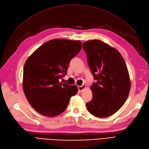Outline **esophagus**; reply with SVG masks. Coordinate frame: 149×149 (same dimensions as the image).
I'll return each mask as SVG.
<instances>
[{
	"instance_id": "1",
	"label": "esophagus",
	"mask_w": 149,
	"mask_h": 149,
	"mask_svg": "<svg viewBox=\"0 0 149 149\" xmlns=\"http://www.w3.org/2000/svg\"><path fill=\"white\" fill-rule=\"evenodd\" d=\"M86 86L85 84H83L82 86H79L78 87V90L79 92H82L83 90L86 88Z\"/></svg>"
}]
</instances>
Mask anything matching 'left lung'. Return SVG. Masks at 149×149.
Here are the masks:
<instances>
[{
    "instance_id": "obj_1",
    "label": "left lung",
    "mask_w": 149,
    "mask_h": 149,
    "mask_svg": "<svg viewBox=\"0 0 149 149\" xmlns=\"http://www.w3.org/2000/svg\"><path fill=\"white\" fill-rule=\"evenodd\" d=\"M94 83L88 111L97 118H107L123 106L130 89L129 71L124 58L115 48L99 40L83 43Z\"/></svg>"
}]
</instances>
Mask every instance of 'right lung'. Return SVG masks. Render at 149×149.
Listing matches in <instances>:
<instances>
[{"label":"right lung","instance_id":"add662e5","mask_svg":"<svg viewBox=\"0 0 149 149\" xmlns=\"http://www.w3.org/2000/svg\"><path fill=\"white\" fill-rule=\"evenodd\" d=\"M79 40L53 39L43 43L25 61L23 89L26 100L38 113L54 117L64 112L76 85L60 82L66 74L70 60L79 52Z\"/></svg>","mask_w":149,"mask_h":149}]
</instances>
